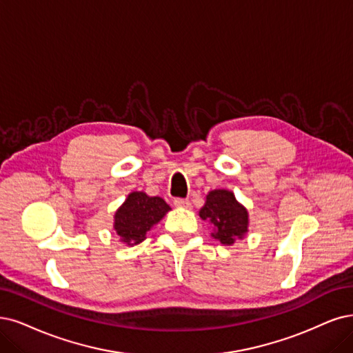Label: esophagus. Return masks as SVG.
<instances>
[{
    "label": "esophagus",
    "instance_id": "esophagus-1",
    "mask_svg": "<svg viewBox=\"0 0 353 353\" xmlns=\"http://www.w3.org/2000/svg\"><path fill=\"white\" fill-rule=\"evenodd\" d=\"M174 206L177 208H190V202L186 199H174Z\"/></svg>",
    "mask_w": 353,
    "mask_h": 353
}]
</instances>
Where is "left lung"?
Masks as SVG:
<instances>
[{"label": "left lung", "mask_w": 353, "mask_h": 353, "mask_svg": "<svg viewBox=\"0 0 353 353\" xmlns=\"http://www.w3.org/2000/svg\"><path fill=\"white\" fill-rule=\"evenodd\" d=\"M199 216L212 228L211 236L224 245L245 239L249 232V211L228 189L208 192Z\"/></svg>", "instance_id": "1"}]
</instances>
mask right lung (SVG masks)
I'll use <instances>...</instances> for the list:
<instances>
[{
	"label": "right lung",
	"instance_id": "obj_1",
	"mask_svg": "<svg viewBox=\"0 0 353 353\" xmlns=\"http://www.w3.org/2000/svg\"><path fill=\"white\" fill-rule=\"evenodd\" d=\"M170 205L160 196H148L145 192H130L113 215V230L119 241L134 247L147 239V232L160 223Z\"/></svg>",
	"mask_w": 353,
	"mask_h": 353
}]
</instances>
